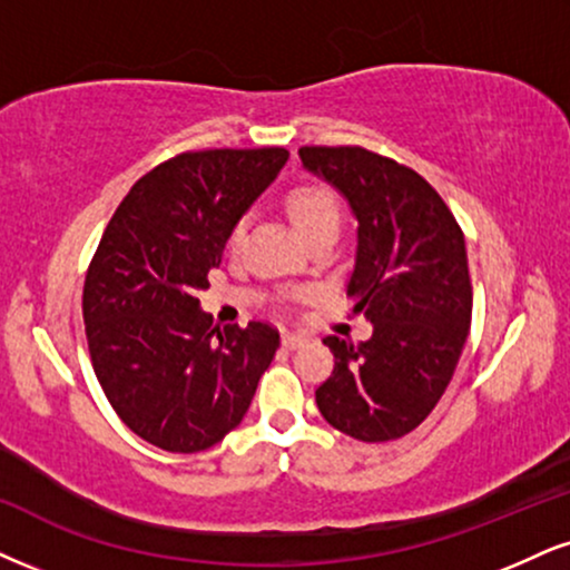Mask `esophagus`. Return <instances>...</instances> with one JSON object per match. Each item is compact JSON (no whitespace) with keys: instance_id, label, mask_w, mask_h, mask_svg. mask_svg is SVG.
<instances>
[{"instance_id":"obj_1","label":"esophagus","mask_w":570,"mask_h":570,"mask_svg":"<svg viewBox=\"0 0 570 570\" xmlns=\"http://www.w3.org/2000/svg\"><path fill=\"white\" fill-rule=\"evenodd\" d=\"M306 343V335H301V333H283V346L285 348H298V346H304Z\"/></svg>"}]
</instances>
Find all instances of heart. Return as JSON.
<instances>
[{
    "label": "heart",
    "mask_w": 570,
    "mask_h": 570,
    "mask_svg": "<svg viewBox=\"0 0 570 570\" xmlns=\"http://www.w3.org/2000/svg\"><path fill=\"white\" fill-rule=\"evenodd\" d=\"M285 208L291 219L301 229L304 237H314L322 229H338L341 227V203L335 198L333 189L322 185H298L287 193ZM245 235V219H237L229 227L227 245L235 248Z\"/></svg>",
    "instance_id": "1"
}]
</instances>
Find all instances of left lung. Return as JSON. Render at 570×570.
Returning <instances> with one entry per match:
<instances>
[{
	"instance_id": "obj_1",
	"label": "left lung",
	"mask_w": 570,
	"mask_h": 570,
	"mask_svg": "<svg viewBox=\"0 0 570 570\" xmlns=\"http://www.w3.org/2000/svg\"><path fill=\"white\" fill-rule=\"evenodd\" d=\"M298 158L338 187L356 214L351 314L372 322V338L356 346L338 335L322 341L335 367L317 389V406L356 441L402 439L444 396L468 341L465 235L444 198L393 158L360 145H306Z\"/></svg>"
}]
</instances>
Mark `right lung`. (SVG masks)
I'll list each match as a JSON object with an SVG mask.
<instances>
[{"label": "right lung", "instance_id": "obj_1", "mask_svg": "<svg viewBox=\"0 0 570 570\" xmlns=\"http://www.w3.org/2000/svg\"><path fill=\"white\" fill-rule=\"evenodd\" d=\"M287 156L224 147L164 160L129 189L91 256L81 298L91 367L124 425L164 452L219 444L274 360L269 322L210 327L198 293Z\"/></svg>", "mask_w": 570, "mask_h": 570}]
</instances>
